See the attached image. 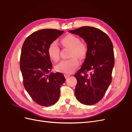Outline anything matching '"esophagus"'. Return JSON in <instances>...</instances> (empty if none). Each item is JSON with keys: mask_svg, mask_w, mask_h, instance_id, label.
I'll list each match as a JSON object with an SVG mask.
<instances>
[{"mask_svg": "<svg viewBox=\"0 0 132 132\" xmlns=\"http://www.w3.org/2000/svg\"><path fill=\"white\" fill-rule=\"evenodd\" d=\"M64 76H65V77L66 78H67L68 77H70V75H68V74H65V75H64Z\"/></svg>", "mask_w": 132, "mask_h": 132, "instance_id": "obj_1", "label": "esophagus"}]
</instances>
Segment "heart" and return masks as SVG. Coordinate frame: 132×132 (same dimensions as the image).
I'll list each match as a JSON object with an SVG mask.
<instances>
[{
  "mask_svg": "<svg viewBox=\"0 0 132 132\" xmlns=\"http://www.w3.org/2000/svg\"><path fill=\"white\" fill-rule=\"evenodd\" d=\"M61 42L63 46L71 49L70 56L73 57L67 60H62L55 66V69L58 72L70 74L73 72L79 65V61L76 57L79 59H84L87 55L88 47L86 43L80 42L79 38L71 34L63 37ZM48 54L53 61L56 62L59 60V46L56 41H53L49 44Z\"/></svg>",
  "mask_w": 132,
  "mask_h": 132,
  "instance_id": "b5f03b06",
  "label": "heart"
}]
</instances>
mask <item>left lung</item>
Masks as SVG:
<instances>
[{"label":"left lung","instance_id":"left-lung-1","mask_svg":"<svg viewBox=\"0 0 132 132\" xmlns=\"http://www.w3.org/2000/svg\"><path fill=\"white\" fill-rule=\"evenodd\" d=\"M69 32L83 38L88 47L83 65L74 75L77 80L75 96L82 104L94 105L102 99L111 82L113 44L105 33L93 27L83 26Z\"/></svg>","mask_w":132,"mask_h":132}]
</instances>
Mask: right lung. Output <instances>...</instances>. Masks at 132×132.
Returning a JSON list of instances; mask_svg holds the SVG:
<instances>
[{
  "instance_id": "1",
  "label": "right lung",
  "mask_w": 132,
  "mask_h": 132,
  "mask_svg": "<svg viewBox=\"0 0 132 132\" xmlns=\"http://www.w3.org/2000/svg\"><path fill=\"white\" fill-rule=\"evenodd\" d=\"M63 33L55 29L36 31L26 38L21 49L20 63L24 87L41 106L47 107L56 103L60 87L66 80L60 72L49 73L53 65L48 54L49 44Z\"/></svg>"
}]
</instances>
